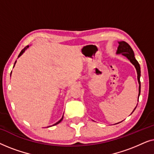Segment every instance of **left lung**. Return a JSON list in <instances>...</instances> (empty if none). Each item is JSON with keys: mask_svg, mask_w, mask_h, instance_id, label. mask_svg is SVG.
Here are the masks:
<instances>
[{"mask_svg": "<svg viewBox=\"0 0 154 154\" xmlns=\"http://www.w3.org/2000/svg\"><path fill=\"white\" fill-rule=\"evenodd\" d=\"M119 47H118L116 53L122 54L123 56L126 57L130 61V62L134 65L137 70V80H138L139 84H140V86H139V95H138V100H139V97H140V90H141V85H140V75H141V71H140V64H139L137 61L136 60L135 57H134V52L133 50H132V48L130 46L129 44L127 43L125 41L119 42ZM136 107L134 108V109H136ZM134 109L133 110V111H134ZM133 111H132V112H133Z\"/></svg>", "mask_w": 154, "mask_h": 154, "instance_id": "obj_1", "label": "left lung"}]
</instances>
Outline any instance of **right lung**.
Returning a JSON list of instances; mask_svg holds the SVG:
<instances>
[{
    "instance_id": "obj_1",
    "label": "right lung",
    "mask_w": 154,
    "mask_h": 154,
    "mask_svg": "<svg viewBox=\"0 0 154 154\" xmlns=\"http://www.w3.org/2000/svg\"><path fill=\"white\" fill-rule=\"evenodd\" d=\"M29 47V45H27V46H26V47H25V48H24V49H23V50H22V51H21V52H20V54H19L18 57H20L21 55H22V54L23 53H24V52H25V50H26L27 49V48H28ZM15 63H16V62H15ZM15 63H14V64H15ZM11 73H12V72H11ZM10 76H11V74H10ZM62 119H63V116H62V119H61L60 120V121H59L58 122H57V123H56L55 124H54V125H57V124L60 123V122L62 121Z\"/></svg>"
}]
</instances>
